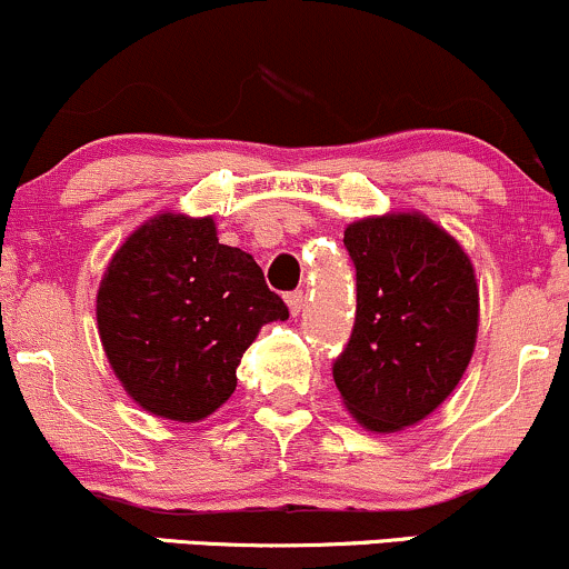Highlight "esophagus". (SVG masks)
Returning a JSON list of instances; mask_svg holds the SVG:
<instances>
[{
	"instance_id": "obj_1",
	"label": "esophagus",
	"mask_w": 569,
	"mask_h": 569,
	"mask_svg": "<svg viewBox=\"0 0 569 569\" xmlns=\"http://www.w3.org/2000/svg\"><path fill=\"white\" fill-rule=\"evenodd\" d=\"M305 302H307L305 291H291V293H286V305H289V310H291L293 318H297V315L305 310Z\"/></svg>"
}]
</instances>
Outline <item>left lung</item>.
Segmentation results:
<instances>
[{
  "mask_svg": "<svg viewBox=\"0 0 569 569\" xmlns=\"http://www.w3.org/2000/svg\"><path fill=\"white\" fill-rule=\"evenodd\" d=\"M345 246L358 310L333 381L362 427L397 432L442 406L467 371L480 323L475 267L453 236L416 211L358 219Z\"/></svg>",
  "mask_w": 569,
  "mask_h": 569,
  "instance_id": "left-lung-1",
  "label": "left lung"
}]
</instances>
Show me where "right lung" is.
Here are the masks:
<instances>
[{"label":"right lung","instance_id":"obj_1","mask_svg":"<svg viewBox=\"0 0 569 569\" xmlns=\"http://www.w3.org/2000/svg\"><path fill=\"white\" fill-rule=\"evenodd\" d=\"M289 318L262 267L219 243L214 219L163 211L116 251L98 291V331L121 387L148 413L201 421L236 392L259 328Z\"/></svg>","mask_w":569,"mask_h":569}]
</instances>
